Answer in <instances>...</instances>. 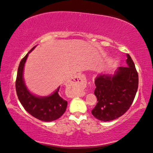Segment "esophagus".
Masks as SVG:
<instances>
[{
  "mask_svg": "<svg viewBox=\"0 0 153 153\" xmlns=\"http://www.w3.org/2000/svg\"><path fill=\"white\" fill-rule=\"evenodd\" d=\"M71 82L74 84H79V86H81L83 88L85 87L86 85V77L84 75H77V76H75Z\"/></svg>",
  "mask_w": 153,
  "mask_h": 153,
  "instance_id": "obj_1",
  "label": "esophagus"
}]
</instances>
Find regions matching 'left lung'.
<instances>
[{
  "instance_id": "1",
  "label": "left lung",
  "mask_w": 153,
  "mask_h": 153,
  "mask_svg": "<svg viewBox=\"0 0 153 153\" xmlns=\"http://www.w3.org/2000/svg\"><path fill=\"white\" fill-rule=\"evenodd\" d=\"M127 67H120L113 74H101L95 79L94 93L97 103L91 113L97 120L109 122L128 110L138 88V74L131 57L126 54Z\"/></svg>"
}]
</instances>
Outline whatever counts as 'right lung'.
Wrapping results in <instances>:
<instances>
[{"instance_id": "add662e5", "label": "right lung", "mask_w": 153, "mask_h": 153, "mask_svg": "<svg viewBox=\"0 0 153 153\" xmlns=\"http://www.w3.org/2000/svg\"><path fill=\"white\" fill-rule=\"evenodd\" d=\"M35 47L32 48L20 61L16 81V90L20 102L30 115L41 121L51 122L63 115L67 109V102L59 95L60 86L51 95L43 97L33 95L27 88L23 78L24 67L29 54Z\"/></svg>"}]
</instances>
